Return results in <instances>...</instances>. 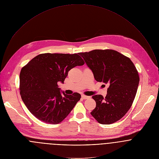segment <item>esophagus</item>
<instances>
[{
  "label": "esophagus",
  "mask_w": 159,
  "mask_h": 159,
  "mask_svg": "<svg viewBox=\"0 0 159 159\" xmlns=\"http://www.w3.org/2000/svg\"><path fill=\"white\" fill-rule=\"evenodd\" d=\"M81 98H82L83 99H89L90 97L88 96H86V95H84V94H83V95L81 96Z\"/></svg>",
  "instance_id": "1"
}]
</instances>
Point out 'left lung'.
<instances>
[{"instance_id":"left-lung-1","label":"left lung","mask_w":159,"mask_h":159,"mask_svg":"<svg viewBox=\"0 0 159 159\" xmlns=\"http://www.w3.org/2000/svg\"><path fill=\"white\" fill-rule=\"evenodd\" d=\"M95 80L109 84L107 94L92 98L96 107L91 114L100 124H110L120 119L130 108L139 83L138 71L127 57L114 50L81 52Z\"/></svg>"}]
</instances>
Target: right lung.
Returning a JSON list of instances; mask_svg holds the SVG:
<instances>
[{
    "mask_svg": "<svg viewBox=\"0 0 159 159\" xmlns=\"http://www.w3.org/2000/svg\"><path fill=\"white\" fill-rule=\"evenodd\" d=\"M78 53H42L32 59L20 73V94L29 111L44 122L57 124L70 114L80 94L61 93L58 82L64 83L68 71L84 64Z\"/></svg>",
    "mask_w": 159,
    "mask_h": 159,
    "instance_id": "1",
    "label": "right lung"
}]
</instances>
